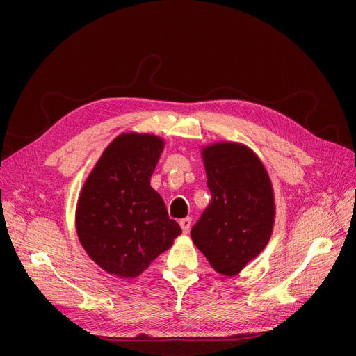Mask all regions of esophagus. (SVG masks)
<instances>
[{
	"label": "esophagus",
	"instance_id": "1",
	"mask_svg": "<svg viewBox=\"0 0 356 356\" xmlns=\"http://www.w3.org/2000/svg\"><path fill=\"white\" fill-rule=\"evenodd\" d=\"M179 225H181V229H182V233H188V232H190V227H191V218H190V217L182 218V220L179 221Z\"/></svg>",
	"mask_w": 356,
	"mask_h": 356
}]
</instances>
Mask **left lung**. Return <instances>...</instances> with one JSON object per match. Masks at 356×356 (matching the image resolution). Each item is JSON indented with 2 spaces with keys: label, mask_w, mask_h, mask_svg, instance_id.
I'll return each mask as SVG.
<instances>
[{
  "label": "left lung",
  "mask_w": 356,
  "mask_h": 356,
  "mask_svg": "<svg viewBox=\"0 0 356 356\" xmlns=\"http://www.w3.org/2000/svg\"><path fill=\"white\" fill-rule=\"evenodd\" d=\"M211 203L193 225L191 239L215 272L239 273L270 239L273 190L267 172L250 148L220 143L202 152Z\"/></svg>",
  "instance_id": "left-lung-1"
}]
</instances>
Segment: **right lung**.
<instances>
[{
	"label": "right lung",
	"mask_w": 356,
	"mask_h": 356,
	"mask_svg": "<svg viewBox=\"0 0 356 356\" xmlns=\"http://www.w3.org/2000/svg\"><path fill=\"white\" fill-rule=\"evenodd\" d=\"M161 152L159 136H117L81 190L75 217L79 239L96 264L118 277L143 273L181 234L149 186Z\"/></svg>",
	"instance_id": "add662e5"
}]
</instances>
